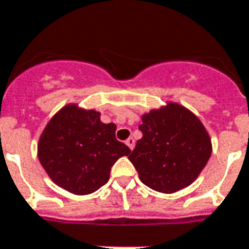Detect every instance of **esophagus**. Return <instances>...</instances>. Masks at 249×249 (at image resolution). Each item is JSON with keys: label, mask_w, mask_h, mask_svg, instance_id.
Masks as SVG:
<instances>
[{"label": "esophagus", "mask_w": 249, "mask_h": 249, "mask_svg": "<svg viewBox=\"0 0 249 249\" xmlns=\"http://www.w3.org/2000/svg\"><path fill=\"white\" fill-rule=\"evenodd\" d=\"M126 144L128 145V148L132 149L134 147H135V140H134V138H128V139L126 140Z\"/></svg>", "instance_id": "esophagus-1"}]
</instances>
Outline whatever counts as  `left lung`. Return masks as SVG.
<instances>
[{"instance_id":"8db88e82","label":"left lung","mask_w":249,"mask_h":249,"mask_svg":"<svg viewBox=\"0 0 249 249\" xmlns=\"http://www.w3.org/2000/svg\"><path fill=\"white\" fill-rule=\"evenodd\" d=\"M138 140L128 156L140 181L160 193L186 188L201 173L211 155L209 134L194 114L180 105L143 115Z\"/></svg>"}]
</instances>
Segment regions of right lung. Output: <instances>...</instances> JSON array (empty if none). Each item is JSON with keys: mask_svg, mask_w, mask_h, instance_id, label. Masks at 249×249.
Here are the masks:
<instances>
[{"mask_svg": "<svg viewBox=\"0 0 249 249\" xmlns=\"http://www.w3.org/2000/svg\"><path fill=\"white\" fill-rule=\"evenodd\" d=\"M117 126L102 123L100 113L65 106L44 128L38 145L40 164L52 181L73 194L104 186L114 162L131 152L115 138Z\"/></svg>", "mask_w": 249, "mask_h": 249, "instance_id": "obj_1", "label": "right lung"}]
</instances>
